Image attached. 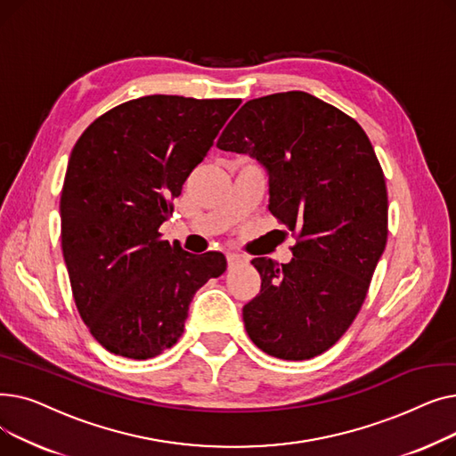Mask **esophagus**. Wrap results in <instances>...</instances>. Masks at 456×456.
Segmentation results:
<instances>
[{"label":"esophagus","mask_w":456,"mask_h":456,"mask_svg":"<svg viewBox=\"0 0 456 456\" xmlns=\"http://www.w3.org/2000/svg\"><path fill=\"white\" fill-rule=\"evenodd\" d=\"M242 262H246V258L240 256V255H236V253H229L227 255V266H229V270L236 268L238 265H242Z\"/></svg>","instance_id":"34e87169"}]
</instances>
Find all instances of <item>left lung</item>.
Listing matches in <instances>:
<instances>
[{"label":"left lung","mask_w":456,"mask_h":456,"mask_svg":"<svg viewBox=\"0 0 456 456\" xmlns=\"http://www.w3.org/2000/svg\"><path fill=\"white\" fill-rule=\"evenodd\" d=\"M216 146L265 167L270 212L299 232L289 265L251 260L262 282L242 310L249 338L282 361L322 354L353 323L387 248V183L368 134L292 90L248 102Z\"/></svg>","instance_id":"obj_1"}]
</instances>
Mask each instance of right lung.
<instances>
[{
  "instance_id": "1",
  "label": "right lung",
  "mask_w": 456,
  "mask_h": 456,
  "mask_svg": "<svg viewBox=\"0 0 456 456\" xmlns=\"http://www.w3.org/2000/svg\"><path fill=\"white\" fill-rule=\"evenodd\" d=\"M240 100L146 95L100 116L71 150L61 238L71 292L107 351L146 361L183 334L188 306L227 260L160 240L172 200Z\"/></svg>"
}]
</instances>
